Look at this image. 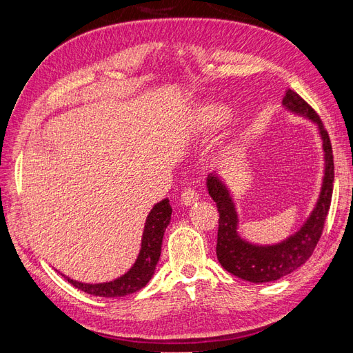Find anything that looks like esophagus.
Listing matches in <instances>:
<instances>
[{
    "mask_svg": "<svg viewBox=\"0 0 353 353\" xmlns=\"http://www.w3.org/2000/svg\"><path fill=\"white\" fill-rule=\"evenodd\" d=\"M197 200H199V193L194 188H185L183 191V194H181V203H183L184 206H191Z\"/></svg>",
    "mask_w": 353,
    "mask_h": 353,
    "instance_id": "obj_1",
    "label": "esophagus"
}]
</instances>
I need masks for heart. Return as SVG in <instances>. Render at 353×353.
<instances>
[{"label": "heart", "mask_w": 353, "mask_h": 353, "mask_svg": "<svg viewBox=\"0 0 353 353\" xmlns=\"http://www.w3.org/2000/svg\"><path fill=\"white\" fill-rule=\"evenodd\" d=\"M230 119V110L222 104H208L200 112L199 125L205 132H215Z\"/></svg>", "instance_id": "b5f03b06"}]
</instances>
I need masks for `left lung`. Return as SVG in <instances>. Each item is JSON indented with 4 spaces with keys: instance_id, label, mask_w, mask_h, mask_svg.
Returning a JSON list of instances; mask_svg holds the SVG:
<instances>
[{
    "instance_id": "left-lung-1",
    "label": "left lung",
    "mask_w": 353,
    "mask_h": 353,
    "mask_svg": "<svg viewBox=\"0 0 353 353\" xmlns=\"http://www.w3.org/2000/svg\"><path fill=\"white\" fill-rule=\"evenodd\" d=\"M283 105L294 114L303 116L316 125L324 150V176L315 208L311 215L290 237L275 244H254L244 240L239 228V213L228 187L216 174H209L206 187L219 212L216 256L223 270L250 283H270L280 280L302 266L321 239L324 222L333 196L334 162L330 137L315 110L301 95L287 90Z\"/></svg>"
}]
</instances>
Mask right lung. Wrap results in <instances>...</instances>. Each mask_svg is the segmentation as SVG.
Listing matches in <instances>:
<instances>
[{"instance_id":"1","label":"right lung","mask_w":353,"mask_h":353,"mask_svg":"<svg viewBox=\"0 0 353 353\" xmlns=\"http://www.w3.org/2000/svg\"><path fill=\"white\" fill-rule=\"evenodd\" d=\"M170 215H172V208H170L168 199L156 203L145 219L141 249L138 253V258L131 266V270L119 276V279L99 284L79 283L69 279V276H65V279L79 290L100 297H122L141 290L152 280L154 274L160 252H162L163 234L170 222Z\"/></svg>"}]
</instances>
